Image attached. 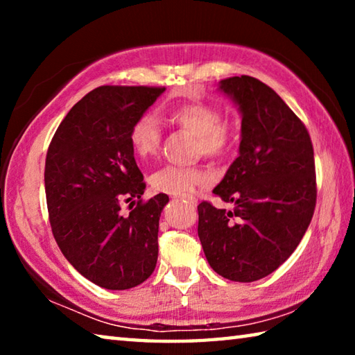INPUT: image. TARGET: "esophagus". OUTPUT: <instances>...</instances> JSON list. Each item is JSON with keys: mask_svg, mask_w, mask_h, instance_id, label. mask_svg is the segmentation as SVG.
<instances>
[{"mask_svg": "<svg viewBox=\"0 0 355 355\" xmlns=\"http://www.w3.org/2000/svg\"><path fill=\"white\" fill-rule=\"evenodd\" d=\"M186 203H189V205H192V207H196L197 205V199L194 196H188V197H184L183 199Z\"/></svg>", "mask_w": 355, "mask_h": 355, "instance_id": "34e87169", "label": "esophagus"}]
</instances>
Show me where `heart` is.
Listing matches in <instances>:
<instances>
[{"label": "heart", "instance_id": "obj_1", "mask_svg": "<svg viewBox=\"0 0 355 355\" xmlns=\"http://www.w3.org/2000/svg\"><path fill=\"white\" fill-rule=\"evenodd\" d=\"M167 116L188 133L196 136V153L207 158H219L232 148L235 130L228 120L220 117L214 106L207 103H184L171 107ZM161 131L153 114L146 112L136 119L130 130V144L141 163H147L158 152ZM208 182L200 169L166 166L150 177V186L156 192L171 196H188L197 186Z\"/></svg>", "mask_w": 355, "mask_h": 355}]
</instances>
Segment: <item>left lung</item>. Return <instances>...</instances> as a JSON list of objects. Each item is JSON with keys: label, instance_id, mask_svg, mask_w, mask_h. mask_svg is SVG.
<instances>
[{"label": "left lung", "instance_id": "1", "mask_svg": "<svg viewBox=\"0 0 355 355\" xmlns=\"http://www.w3.org/2000/svg\"><path fill=\"white\" fill-rule=\"evenodd\" d=\"M219 89L241 112V144L213 192L235 207L202 202L197 232L216 272L255 282L286 261L313 218V146L300 119L260 80L232 76Z\"/></svg>", "mask_w": 355, "mask_h": 355}]
</instances>
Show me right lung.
Masks as SVG:
<instances>
[{"label": "right lung", "mask_w": 355, "mask_h": 355, "mask_svg": "<svg viewBox=\"0 0 355 355\" xmlns=\"http://www.w3.org/2000/svg\"><path fill=\"white\" fill-rule=\"evenodd\" d=\"M164 91L94 89L69 111L48 147L45 194L53 236L71 266L106 290L142 284L158 260L159 216L169 197L142 202L146 183L130 130ZM123 201L132 202L128 216L119 213Z\"/></svg>", "instance_id": "add662e5"}]
</instances>
